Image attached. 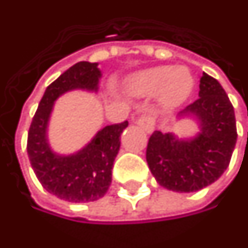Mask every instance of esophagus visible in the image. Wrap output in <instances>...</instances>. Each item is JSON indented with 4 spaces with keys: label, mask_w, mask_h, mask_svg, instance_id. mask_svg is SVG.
I'll return each mask as SVG.
<instances>
[{
    "label": "esophagus",
    "mask_w": 248,
    "mask_h": 248,
    "mask_svg": "<svg viewBox=\"0 0 248 248\" xmlns=\"http://www.w3.org/2000/svg\"><path fill=\"white\" fill-rule=\"evenodd\" d=\"M136 124H140L142 129L145 130L148 134H152L154 131V127H155V124H154V119L150 117V115H142L138 119H136Z\"/></svg>",
    "instance_id": "obj_1"
}]
</instances>
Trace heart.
I'll use <instances>...</instances> for the list:
<instances>
[{"label": "heart", "instance_id": "b5f03b06", "mask_svg": "<svg viewBox=\"0 0 248 248\" xmlns=\"http://www.w3.org/2000/svg\"><path fill=\"white\" fill-rule=\"evenodd\" d=\"M124 90L134 98L158 95L160 106L172 110L185 103L192 95L195 90V78L185 67L157 65L130 76Z\"/></svg>", "mask_w": 248, "mask_h": 248}]
</instances>
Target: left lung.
<instances>
[{"label": "left lung", "mask_w": 248, "mask_h": 248, "mask_svg": "<svg viewBox=\"0 0 248 248\" xmlns=\"http://www.w3.org/2000/svg\"><path fill=\"white\" fill-rule=\"evenodd\" d=\"M192 119L197 133L178 138L154 131L149 138L146 161L157 183L174 192H196L224 173L235 143L236 122L231 102L220 83L208 74L200 76L199 99L178 112L177 121Z\"/></svg>", "instance_id": "left-lung-1"}]
</instances>
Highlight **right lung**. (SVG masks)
<instances>
[{
	"label": "right lung",
	"mask_w": 248,
	"mask_h": 248,
	"mask_svg": "<svg viewBox=\"0 0 248 248\" xmlns=\"http://www.w3.org/2000/svg\"><path fill=\"white\" fill-rule=\"evenodd\" d=\"M102 71L98 63L79 62L46 87L28 133V157L41 185L49 193L71 202H95L111 185V170L121 148L126 121L98 130L74 153H58L48 140V127L55 102L70 91L98 93Z\"/></svg>",
	"instance_id": "add662e5"
}]
</instances>
